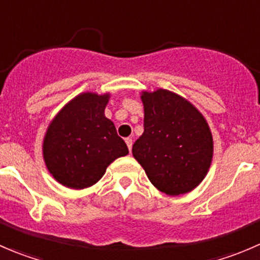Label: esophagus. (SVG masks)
Masks as SVG:
<instances>
[{
    "mask_svg": "<svg viewBox=\"0 0 260 260\" xmlns=\"http://www.w3.org/2000/svg\"><path fill=\"white\" fill-rule=\"evenodd\" d=\"M125 143H127L128 149H129V152H131V149H132V145H133L132 138H125Z\"/></svg>",
    "mask_w": 260,
    "mask_h": 260,
    "instance_id": "1",
    "label": "esophagus"
}]
</instances>
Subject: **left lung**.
Returning a JSON list of instances; mask_svg holds the SVG:
<instances>
[{"mask_svg":"<svg viewBox=\"0 0 260 260\" xmlns=\"http://www.w3.org/2000/svg\"><path fill=\"white\" fill-rule=\"evenodd\" d=\"M145 132L132 147L154 187L190 192L210 169L214 143L208 122L188 101L166 89L142 91Z\"/></svg>","mask_w":260,"mask_h":260,"instance_id":"1","label":"left lung"}]
</instances>
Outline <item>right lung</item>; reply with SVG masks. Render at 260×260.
Listing matches in <instances>:
<instances>
[{"label": "right lung", "mask_w": 260, "mask_h": 260, "mask_svg": "<svg viewBox=\"0 0 260 260\" xmlns=\"http://www.w3.org/2000/svg\"><path fill=\"white\" fill-rule=\"evenodd\" d=\"M108 93H81L65 104L46 129L44 161L55 180L69 188L98 182L114 159L128 154L114 123L104 115Z\"/></svg>", "instance_id": "obj_1"}]
</instances>
